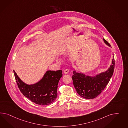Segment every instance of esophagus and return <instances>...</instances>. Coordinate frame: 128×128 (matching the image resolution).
<instances>
[{
    "instance_id": "1",
    "label": "esophagus",
    "mask_w": 128,
    "mask_h": 128,
    "mask_svg": "<svg viewBox=\"0 0 128 128\" xmlns=\"http://www.w3.org/2000/svg\"><path fill=\"white\" fill-rule=\"evenodd\" d=\"M69 69H66L64 70V73H65V74H68V73H69Z\"/></svg>"
}]
</instances>
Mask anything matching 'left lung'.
Wrapping results in <instances>:
<instances>
[{"label":"left lung","mask_w":128,"mask_h":128,"mask_svg":"<svg viewBox=\"0 0 128 128\" xmlns=\"http://www.w3.org/2000/svg\"><path fill=\"white\" fill-rule=\"evenodd\" d=\"M105 43L108 46L110 45L104 38ZM114 60H112V65L104 72L100 73L96 76H86L82 73L73 72V84L77 93L85 99H94L96 97L104 90L109 82L114 73Z\"/></svg>","instance_id":"left-lung-1"}]
</instances>
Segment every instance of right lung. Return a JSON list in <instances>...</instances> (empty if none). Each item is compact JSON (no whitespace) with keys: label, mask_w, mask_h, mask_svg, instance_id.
<instances>
[{"label":"right lung","mask_w":128,"mask_h":128,"mask_svg":"<svg viewBox=\"0 0 128 128\" xmlns=\"http://www.w3.org/2000/svg\"><path fill=\"white\" fill-rule=\"evenodd\" d=\"M15 78L21 92L30 100L40 105H48L57 98V88L62 76V70H48L37 83L28 85L23 82L14 70Z\"/></svg>","instance_id":"right-lung-1"}]
</instances>
